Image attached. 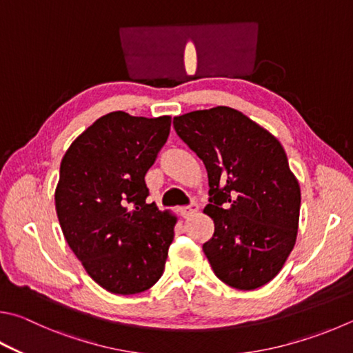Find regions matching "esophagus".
I'll list each match as a JSON object with an SVG mask.
<instances>
[{"label": "esophagus", "mask_w": 353, "mask_h": 353, "mask_svg": "<svg viewBox=\"0 0 353 353\" xmlns=\"http://www.w3.org/2000/svg\"><path fill=\"white\" fill-rule=\"evenodd\" d=\"M199 211V205L196 203V202H193L190 205V207H185V208H182V211H181V214H182V217H185V219H187V217H191L193 214H196Z\"/></svg>", "instance_id": "esophagus-1"}]
</instances>
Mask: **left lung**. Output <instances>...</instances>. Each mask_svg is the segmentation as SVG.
Instances as JSON below:
<instances>
[{
  "mask_svg": "<svg viewBox=\"0 0 353 353\" xmlns=\"http://www.w3.org/2000/svg\"><path fill=\"white\" fill-rule=\"evenodd\" d=\"M177 136L202 160L214 222L203 253L238 290L265 285L284 267L299 225L301 188L279 140L241 111L216 106L177 115Z\"/></svg>",
  "mask_w": 353,
  "mask_h": 353,
  "instance_id": "left-lung-1",
  "label": "left lung"
}]
</instances>
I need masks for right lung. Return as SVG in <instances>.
<instances>
[{"label": "right lung", "instance_id": "obj_1", "mask_svg": "<svg viewBox=\"0 0 353 353\" xmlns=\"http://www.w3.org/2000/svg\"><path fill=\"white\" fill-rule=\"evenodd\" d=\"M171 117L103 115L60 165L55 210L86 273L114 294L148 290L162 276L177 216L146 202L145 174L170 136Z\"/></svg>", "mask_w": 353, "mask_h": 353}]
</instances>
